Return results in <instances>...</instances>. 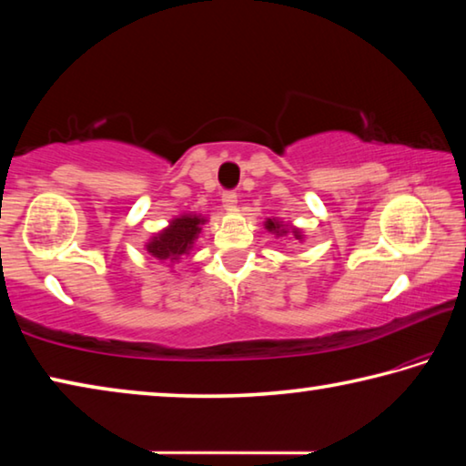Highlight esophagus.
<instances>
[{
	"instance_id": "obj_1",
	"label": "esophagus",
	"mask_w": 466,
	"mask_h": 466,
	"mask_svg": "<svg viewBox=\"0 0 466 466\" xmlns=\"http://www.w3.org/2000/svg\"><path fill=\"white\" fill-rule=\"evenodd\" d=\"M222 203H224V208H226L228 211H232V209L236 208V203H238V195H236L234 191H226V193L222 195Z\"/></svg>"
}]
</instances>
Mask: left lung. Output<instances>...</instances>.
Here are the masks:
<instances>
[{
    "instance_id": "8db88e82",
    "label": "left lung",
    "mask_w": 466,
    "mask_h": 466,
    "mask_svg": "<svg viewBox=\"0 0 466 466\" xmlns=\"http://www.w3.org/2000/svg\"><path fill=\"white\" fill-rule=\"evenodd\" d=\"M265 230H269L275 238H288L289 236V238H296L299 242L304 240V232L299 230V228L281 222V219H278V218H267Z\"/></svg>"
}]
</instances>
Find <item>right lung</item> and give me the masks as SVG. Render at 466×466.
I'll return each mask as SVG.
<instances>
[{
	"mask_svg": "<svg viewBox=\"0 0 466 466\" xmlns=\"http://www.w3.org/2000/svg\"><path fill=\"white\" fill-rule=\"evenodd\" d=\"M205 222H208L205 216L180 214L172 218L168 226L162 228L160 232L149 236L144 247L157 261L172 267L185 255H191Z\"/></svg>",
	"mask_w": 466,
	"mask_h": 466,
	"instance_id": "obj_1",
	"label": "right lung"
}]
</instances>
